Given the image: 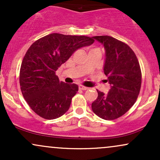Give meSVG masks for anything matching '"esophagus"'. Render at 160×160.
<instances>
[{
	"label": "esophagus",
	"instance_id": "esophagus-1",
	"mask_svg": "<svg viewBox=\"0 0 160 160\" xmlns=\"http://www.w3.org/2000/svg\"><path fill=\"white\" fill-rule=\"evenodd\" d=\"M79 89H81V90H86V89H88V88L87 87H86V86H82V85H80L79 86Z\"/></svg>",
	"mask_w": 160,
	"mask_h": 160
}]
</instances>
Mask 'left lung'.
<instances>
[{
    "instance_id": "obj_1",
    "label": "left lung",
    "mask_w": 160,
    "mask_h": 160,
    "mask_svg": "<svg viewBox=\"0 0 160 160\" xmlns=\"http://www.w3.org/2000/svg\"><path fill=\"white\" fill-rule=\"evenodd\" d=\"M105 50L104 74L111 85L108 94L98 91L92 110L98 117L112 120L122 116L136 102L141 89V71L135 52L127 44L111 36H95Z\"/></svg>"
}]
</instances>
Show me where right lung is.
I'll return each mask as SVG.
<instances>
[{"label": "right lung", "instance_id": "right-lung-1", "mask_svg": "<svg viewBox=\"0 0 160 160\" xmlns=\"http://www.w3.org/2000/svg\"><path fill=\"white\" fill-rule=\"evenodd\" d=\"M94 41L86 36L53 33L29 47L22 62L19 83L24 98L37 114L54 120L68 111L78 86L60 82L56 71L75 51Z\"/></svg>", "mask_w": 160, "mask_h": 160}]
</instances>
